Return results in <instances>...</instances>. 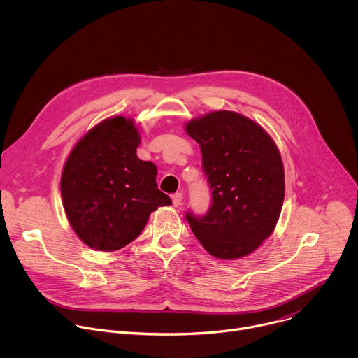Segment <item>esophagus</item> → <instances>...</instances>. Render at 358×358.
Returning a JSON list of instances; mask_svg holds the SVG:
<instances>
[{
    "label": "esophagus",
    "instance_id": "34e87169",
    "mask_svg": "<svg viewBox=\"0 0 358 358\" xmlns=\"http://www.w3.org/2000/svg\"><path fill=\"white\" fill-rule=\"evenodd\" d=\"M171 199H173V206H174V207H180L181 203H182V194H181V192H176V194L171 196Z\"/></svg>",
    "mask_w": 358,
    "mask_h": 358
}]
</instances>
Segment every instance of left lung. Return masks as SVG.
<instances>
[{
	"label": "left lung",
	"instance_id": "1",
	"mask_svg": "<svg viewBox=\"0 0 358 358\" xmlns=\"http://www.w3.org/2000/svg\"><path fill=\"white\" fill-rule=\"evenodd\" d=\"M185 131L201 147L211 189L207 214L187 211L185 220L213 257H246L273 232L282 211L285 173L279 150L259 124L228 110L191 120Z\"/></svg>",
	"mask_w": 358,
	"mask_h": 358
}]
</instances>
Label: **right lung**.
I'll use <instances>...</instances> for the list:
<instances>
[{
    "label": "right lung",
    "instance_id": "add662e5",
    "mask_svg": "<svg viewBox=\"0 0 358 358\" xmlns=\"http://www.w3.org/2000/svg\"><path fill=\"white\" fill-rule=\"evenodd\" d=\"M138 144L130 119H106L78 141L65 163L64 208L76 235L93 249L129 245L152 211L171 203L157 188V167L137 157Z\"/></svg>",
    "mask_w": 358,
    "mask_h": 358
}]
</instances>
